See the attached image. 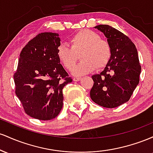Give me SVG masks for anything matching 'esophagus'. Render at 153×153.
<instances>
[{
    "label": "esophagus",
    "mask_w": 153,
    "mask_h": 153,
    "mask_svg": "<svg viewBox=\"0 0 153 153\" xmlns=\"http://www.w3.org/2000/svg\"><path fill=\"white\" fill-rule=\"evenodd\" d=\"M80 79H81V78H80V77H75V78H73V80L74 81H78Z\"/></svg>",
    "instance_id": "1"
}]
</instances>
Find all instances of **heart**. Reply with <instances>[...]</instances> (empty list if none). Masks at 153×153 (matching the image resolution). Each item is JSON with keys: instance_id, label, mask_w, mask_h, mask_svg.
I'll use <instances>...</instances> for the list:
<instances>
[{"instance_id": "1", "label": "heart", "mask_w": 153, "mask_h": 153, "mask_svg": "<svg viewBox=\"0 0 153 153\" xmlns=\"http://www.w3.org/2000/svg\"><path fill=\"white\" fill-rule=\"evenodd\" d=\"M71 46L62 44L57 48V57L65 68L73 69L81 54L82 60L73 70L75 75H83L101 68L108 63L111 49L106 40L101 39L98 33L85 29L73 35Z\"/></svg>"}]
</instances>
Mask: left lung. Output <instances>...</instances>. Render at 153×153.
<instances>
[{
	"label": "left lung",
	"instance_id": "1",
	"mask_svg": "<svg viewBox=\"0 0 153 153\" xmlns=\"http://www.w3.org/2000/svg\"><path fill=\"white\" fill-rule=\"evenodd\" d=\"M111 49V57L100 74L92 76L90 96L105 108H115L127 102L140 81L141 66L137 50L128 36L108 25H98Z\"/></svg>",
	"mask_w": 153,
	"mask_h": 153
}]
</instances>
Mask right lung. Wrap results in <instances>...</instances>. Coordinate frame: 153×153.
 Returning a JSON list of instances; mask_svg holds the SVG:
<instances>
[{
	"mask_svg": "<svg viewBox=\"0 0 153 153\" xmlns=\"http://www.w3.org/2000/svg\"><path fill=\"white\" fill-rule=\"evenodd\" d=\"M57 33L39 34L23 48L14 73L16 94L26 114L39 120L57 117L62 108V89L73 81L57 57Z\"/></svg>",
	"mask_w": 153,
	"mask_h": 153,
	"instance_id": "obj_1",
	"label": "right lung"
}]
</instances>
